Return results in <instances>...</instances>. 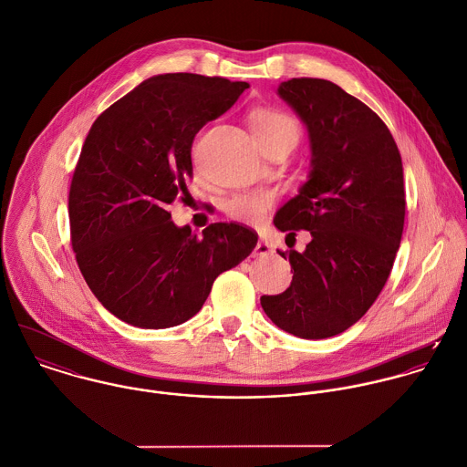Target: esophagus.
Returning <instances> with one entry per match:
<instances>
[{"label": "esophagus", "instance_id": "1", "mask_svg": "<svg viewBox=\"0 0 467 467\" xmlns=\"http://www.w3.org/2000/svg\"><path fill=\"white\" fill-rule=\"evenodd\" d=\"M269 253H273V245H271L269 242H265V240H258V244H256V247H254V254L265 256V254H269Z\"/></svg>", "mask_w": 467, "mask_h": 467}]
</instances>
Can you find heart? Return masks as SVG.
I'll return each mask as SVG.
<instances>
[{"instance_id": "obj_1", "label": "heart", "mask_w": 467, "mask_h": 467, "mask_svg": "<svg viewBox=\"0 0 467 467\" xmlns=\"http://www.w3.org/2000/svg\"><path fill=\"white\" fill-rule=\"evenodd\" d=\"M251 122L260 146H265L269 140L280 135H292L296 140L299 135L297 122L290 115L275 108L256 109L251 117ZM271 203H273V196L269 192H244V194L233 196L225 203V211L236 222L254 223L265 216Z\"/></svg>"}]
</instances>
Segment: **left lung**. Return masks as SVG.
I'll use <instances>...</instances> for the list:
<instances>
[{
    "instance_id": "8db88e82",
    "label": "left lung",
    "mask_w": 467,
    "mask_h": 467,
    "mask_svg": "<svg viewBox=\"0 0 467 467\" xmlns=\"http://www.w3.org/2000/svg\"><path fill=\"white\" fill-rule=\"evenodd\" d=\"M278 95L306 126L312 170L275 225L312 240L303 253H280L290 286L260 301L281 330L325 339L358 323L391 273L406 213L402 161L380 117L337 85L299 78Z\"/></svg>"
}]
</instances>
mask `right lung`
Listing matches in <instances>:
<instances>
[{
	"label": "right lung",
	"instance_id": "obj_1",
	"mask_svg": "<svg viewBox=\"0 0 467 467\" xmlns=\"http://www.w3.org/2000/svg\"><path fill=\"white\" fill-rule=\"evenodd\" d=\"M247 88L223 78L162 74L95 119L68 194L70 234L83 278L120 321L139 328L184 323L214 280L256 247L258 234L242 225L211 223L198 238L168 211L186 196L194 135Z\"/></svg>",
	"mask_w": 467,
	"mask_h": 467
}]
</instances>
